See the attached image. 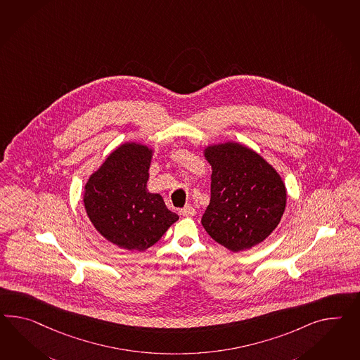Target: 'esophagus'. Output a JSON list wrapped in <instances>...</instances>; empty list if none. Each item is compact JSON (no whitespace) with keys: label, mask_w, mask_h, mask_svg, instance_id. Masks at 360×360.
Returning a JSON list of instances; mask_svg holds the SVG:
<instances>
[{"label":"esophagus","mask_w":360,"mask_h":360,"mask_svg":"<svg viewBox=\"0 0 360 360\" xmlns=\"http://www.w3.org/2000/svg\"><path fill=\"white\" fill-rule=\"evenodd\" d=\"M180 214L184 215V217H193L194 214H195V209H194L192 205H186L180 210Z\"/></svg>","instance_id":"34e87169"}]
</instances>
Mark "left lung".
<instances>
[{"label": "left lung", "instance_id": "1", "mask_svg": "<svg viewBox=\"0 0 360 360\" xmlns=\"http://www.w3.org/2000/svg\"><path fill=\"white\" fill-rule=\"evenodd\" d=\"M212 197L202 226L231 252L253 248L277 229L286 210L287 189L277 169L239 142L207 145Z\"/></svg>", "mask_w": 360, "mask_h": 360}]
</instances>
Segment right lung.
<instances>
[{
    "instance_id": "right-lung-1",
    "label": "right lung",
    "mask_w": 360,
    "mask_h": 360,
    "mask_svg": "<svg viewBox=\"0 0 360 360\" xmlns=\"http://www.w3.org/2000/svg\"><path fill=\"white\" fill-rule=\"evenodd\" d=\"M154 148L129 141L115 148L83 186V205L94 227L116 247L142 252L179 219L163 197L148 192Z\"/></svg>"
}]
</instances>
